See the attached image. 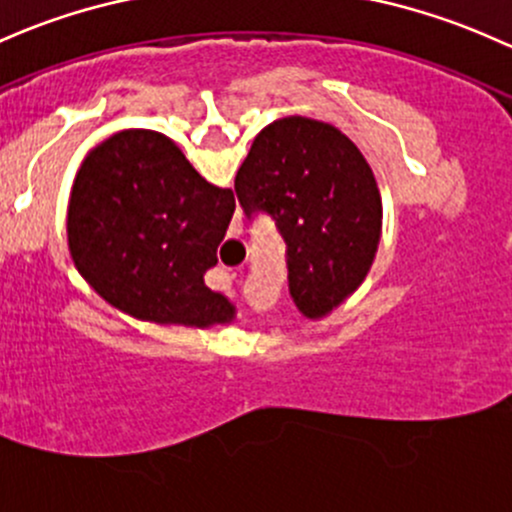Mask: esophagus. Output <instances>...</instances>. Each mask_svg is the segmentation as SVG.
Returning a JSON list of instances; mask_svg holds the SVG:
<instances>
[{"label":"esophagus","instance_id":"34e87169","mask_svg":"<svg viewBox=\"0 0 512 512\" xmlns=\"http://www.w3.org/2000/svg\"><path fill=\"white\" fill-rule=\"evenodd\" d=\"M234 278H236V271H232V268H222V271H219V276H217V280H219V288H222V290H229V288H232Z\"/></svg>","mask_w":512,"mask_h":512}]
</instances>
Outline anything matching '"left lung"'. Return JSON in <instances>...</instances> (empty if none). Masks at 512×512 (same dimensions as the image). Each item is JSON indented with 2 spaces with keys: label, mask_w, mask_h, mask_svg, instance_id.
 Masks as SVG:
<instances>
[{
  "label": "left lung",
  "mask_w": 512,
  "mask_h": 512,
  "mask_svg": "<svg viewBox=\"0 0 512 512\" xmlns=\"http://www.w3.org/2000/svg\"><path fill=\"white\" fill-rule=\"evenodd\" d=\"M244 212L285 239L288 288L310 320L337 310L376 258L383 205L364 153L337 126L283 117L258 131L234 180Z\"/></svg>",
  "instance_id": "8db88e82"
}]
</instances>
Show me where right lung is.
<instances>
[{
    "label": "right lung",
    "mask_w": 512,
    "mask_h": 512,
    "mask_svg": "<svg viewBox=\"0 0 512 512\" xmlns=\"http://www.w3.org/2000/svg\"><path fill=\"white\" fill-rule=\"evenodd\" d=\"M168 136L126 129L85 156L68 205V249L109 305L156 324L210 329L236 307L205 285L234 214Z\"/></svg>",
    "instance_id": "obj_1"
}]
</instances>
